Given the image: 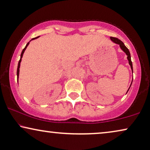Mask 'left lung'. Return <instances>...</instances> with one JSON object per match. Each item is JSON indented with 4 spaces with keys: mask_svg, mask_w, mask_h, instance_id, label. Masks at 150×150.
Returning <instances> with one entry per match:
<instances>
[{
    "mask_svg": "<svg viewBox=\"0 0 150 150\" xmlns=\"http://www.w3.org/2000/svg\"><path fill=\"white\" fill-rule=\"evenodd\" d=\"M110 40L113 42H115V43L118 44V45L120 46V48H121L122 50H123L125 53H126V54L127 55V59H128V61H129V65L131 66V70H132V72H133V64H132V62H131V54H130V52H129V49L127 48V47L125 46L124 43L121 41V40H118V38H117L110 37ZM132 81H133V80H132ZM131 84H132V82H131ZM131 86H130V87H131ZM129 89H128V90H127V91H129Z\"/></svg>",
    "mask_w": 150,
    "mask_h": 150,
    "instance_id": "obj_1",
    "label": "left lung"
}]
</instances>
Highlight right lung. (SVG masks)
Masks as SVG:
<instances>
[{"mask_svg":"<svg viewBox=\"0 0 150 150\" xmlns=\"http://www.w3.org/2000/svg\"><path fill=\"white\" fill-rule=\"evenodd\" d=\"M39 38V36H38V37H36V38H32V40H35V39H36V38ZM30 42H29L28 43L26 44L25 47V48H23V50H22L21 54V58H20V60H19V62H18V67H17V81H18V79H19V68H20V63H21V59H22V57H23V53H24V52H25V50L26 48H27V47H28V46L29 45V44H30Z\"/></svg>","mask_w":150,"mask_h":150,"instance_id":"obj_1","label":"right lung"}]
</instances>
